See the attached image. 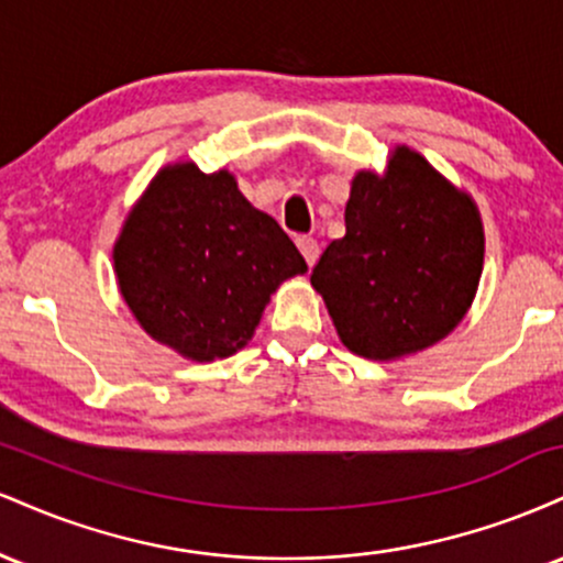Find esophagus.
<instances>
[{
	"instance_id": "1",
	"label": "esophagus",
	"mask_w": 563,
	"mask_h": 563,
	"mask_svg": "<svg viewBox=\"0 0 563 563\" xmlns=\"http://www.w3.org/2000/svg\"><path fill=\"white\" fill-rule=\"evenodd\" d=\"M296 245H299L301 256L307 260L309 267H314V262H318V256H320L318 241H314V238H296Z\"/></svg>"
}]
</instances>
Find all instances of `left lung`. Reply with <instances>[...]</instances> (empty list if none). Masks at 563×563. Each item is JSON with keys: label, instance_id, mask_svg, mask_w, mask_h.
<instances>
[{"label": "left lung", "instance_id": "obj_1", "mask_svg": "<svg viewBox=\"0 0 563 563\" xmlns=\"http://www.w3.org/2000/svg\"><path fill=\"white\" fill-rule=\"evenodd\" d=\"M344 222L346 235L322 251L312 286L349 352L389 363L455 331L484 264L468 192L397 145L384 174H354Z\"/></svg>", "mask_w": 563, "mask_h": 563}]
</instances>
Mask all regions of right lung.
<instances>
[{
	"mask_svg": "<svg viewBox=\"0 0 563 563\" xmlns=\"http://www.w3.org/2000/svg\"><path fill=\"white\" fill-rule=\"evenodd\" d=\"M119 288L151 339L196 363L243 349L283 280L307 262L235 177L183 161L161 169L113 245Z\"/></svg>",
	"mask_w": 563,
	"mask_h": 563,
	"instance_id": "add662e5",
	"label": "right lung"
}]
</instances>
